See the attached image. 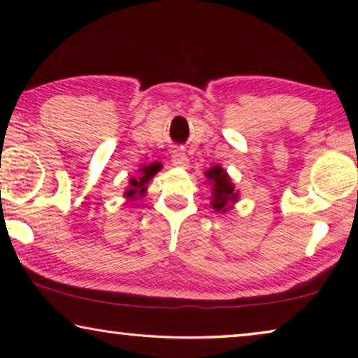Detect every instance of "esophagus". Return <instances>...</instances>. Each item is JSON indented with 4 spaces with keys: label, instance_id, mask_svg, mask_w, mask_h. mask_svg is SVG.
I'll return each mask as SVG.
<instances>
[{
    "label": "esophagus",
    "instance_id": "esophagus-1",
    "mask_svg": "<svg viewBox=\"0 0 358 358\" xmlns=\"http://www.w3.org/2000/svg\"><path fill=\"white\" fill-rule=\"evenodd\" d=\"M172 164L175 167H180V169H186L189 166V159H187V156L183 153L181 150H175L172 153Z\"/></svg>",
    "mask_w": 358,
    "mask_h": 358
}]
</instances>
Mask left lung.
<instances>
[{
	"label": "left lung",
	"instance_id": "obj_1",
	"mask_svg": "<svg viewBox=\"0 0 358 358\" xmlns=\"http://www.w3.org/2000/svg\"><path fill=\"white\" fill-rule=\"evenodd\" d=\"M205 175L213 181V202H211V207L217 211H222V213L232 208L230 203L237 201V192L234 191L235 187L230 183L227 173L220 166H215L208 172H205Z\"/></svg>",
	"mask_w": 358,
	"mask_h": 358
}]
</instances>
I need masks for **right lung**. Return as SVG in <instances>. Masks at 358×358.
<instances>
[{"mask_svg":"<svg viewBox=\"0 0 358 358\" xmlns=\"http://www.w3.org/2000/svg\"><path fill=\"white\" fill-rule=\"evenodd\" d=\"M162 166L159 164V162H153V164H150L147 167H142L141 169V178H132L131 180V189L126 191V197H134L136 194H143L145 191V185L148 183L150 178L155 177V173L159 171Z\"/></svg>","mask_w":358,"mask_h":358,"instance_id":"1","label":"right lung"}]
</instances>
